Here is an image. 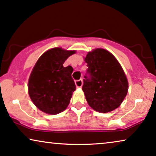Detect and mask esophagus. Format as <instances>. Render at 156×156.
<instances>
[{"label":"esophagus","instance_id":"esophagus-1","mask_svg":"<svg viewBox=\"0 0 156 156\" xmlns=\"http://www.w3.org/2000/svg\"><path fill=\"white\" fill-rule=\"evenodd\" d=\"M75 84H76L77 88H81L83 86V80L80 79V80H76V81H75Z\"/></svg>","mask_w":156,"mask_h":156}]
</instances>
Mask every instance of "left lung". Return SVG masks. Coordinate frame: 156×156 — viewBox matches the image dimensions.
I'll list each match as a JSON object with an SVG mask.
<instances>
[{
    "label": "left lung",
    "instance_id": "8db88e82",
    "mask_svg": "<svg viewBox=\"0 0 156 156\" xmlns=\"http://www.w3.org/2000/svg\"><path fill=\"white\" fill-rule=\"evenodd\" d=\"M85 62L83 90L90 107L108 113L120 106L128 93V83L121 66L109 51L96 48L88 52Z\"/></svg>",
    "mask_w": 156,
    "mask_h": 156
}]
</instances>
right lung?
<instances>
[{
	"label": "right lung",
	"mask_w": 156,
	"mask_h": 156,
	"mask_svg": "<svg viewBox=\"0 0 156 156\" xmlns=\"http://www.w3.org/2000/svg\"><path fill=\"white\" fill-rule=\"evenodd\" d=\"M75 51L54 48L45 52L37 61L28 80V93L34 105L41 111L56 115L66 109L76 85L70 66L63 63Z\"/></svg>",
	"instance_id": "obj_1"
}]
</instances>
